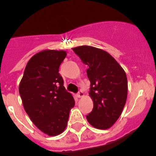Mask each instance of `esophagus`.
I'll return each mask as SVG.
<instances>
[{"instance_id":"esophagus-1","label":"esophagus","mask_w":156,"mask_h":156,"mask_svg":"<svg viewBox=\"0 0 156 156\" xmlns=\"http://www.w3.org/2000/svg\"><path fill=\"white\" fill-rule=\"evenodd\" d=\"M77 96H78V98H81V97L84 96V92L82 91H79L78 92V94H77Z\"/></svg>"}]
</instances>
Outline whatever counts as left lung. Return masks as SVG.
Listing matches in <instances>:
<instances>
[{
    "label": "left lung",
    "mask_w": 156,
    "mask_h": 156,
    "mask_svg": "<svg viewBox=\"0 0 156 156\" xmlns=\"http://www.w3.org/2000/svg\"><path fill=\"white\" fill-rule=\"evenodd\" d=\"M72 50L88 67L89 94L94 105L86 115L87 120L96 129H109L121 115L127 99L126 72L113 57L101 49L83 45Z\"/></svg>",
    "instance_id": "left-lung-1"
}]
</instances>
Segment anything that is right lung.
Returning <instances> with one entry per match:
<instances>
[{"label":"right lung","instance_id":"1","mask_svg":"<svg viewBox=\"0 0 156 156\" xmlns=\"http://www.w3.org/2000/svg\"><path fill=\"white\" fill-rule=\"evenodd\" d=\"M65 51L46 50L36 54L26 65L19 85L24 110L32 122L50 136L64 132L75 99L64 87L59 67Z\"/></svg>","mask_w":156,"mask_h":156}]
</instances>
